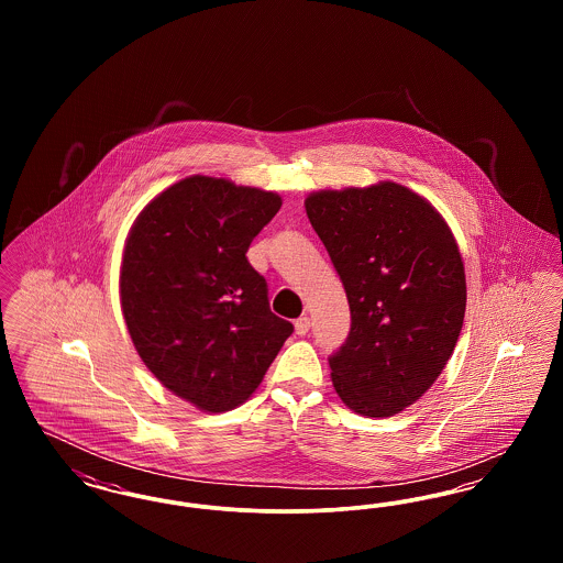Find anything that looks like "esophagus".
Returning a JSON list of instances; mask_svg holds the SVG:
<instances>
[{
    "mask_svg": "<svg viewBox=\"0 0 563 563\" xmlns=\"http://www.w3.org/2000/svg\"><path fill=\"white\" fill-rule=\"evenodd\" d=\"M310 331V317H299L295 321V333L297 335H306Z\"/></svg>",
    "mask_w": 563,
    "mask_h": 563,
    "instance_id": "obj_1",
    "label": "esophagus"
}]
</instances>
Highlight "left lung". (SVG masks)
Instances as JSON below:
<instances>
[{
  "label": "left lung",
  "instance_id": "left-lung-1",
  "mask_svg": "<svg viewBox=\"0 0 563 563\" xmlns=\"http://www.w3.org/2000/svg\"><path fill=\"white\" fill-rule=\"evenodd\" d=\"M306 213L350 303L349 338L329 356L333 388L352 411L390 418L454 352L466 310L457 242L427 198L395 181L314 191Z\"/></svg>",
  "mask_w": 563,
  "mask_h": 563
}]
</instances>
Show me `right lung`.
<instances>
[{"label":"right lung","instance_id":"1","mask_svg":"<svg viewBox=\"0 0 563 563\" xmlns=\"http://www.w3.org/2000/svg\"><path fill=\"white\" fill-rule=\"evenodd\" d=\"M280 205L274 191L194 175L158 194L131 228L120 268L131 340L147 369L198 409L246 401L294 333L246 260Z\"/></svg>","mask_w":563,"mask_h":563}]
</instances>
